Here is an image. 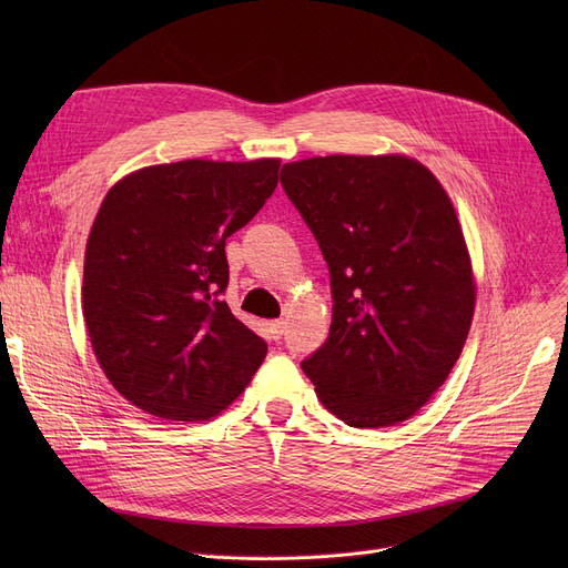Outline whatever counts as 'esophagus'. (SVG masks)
Masks as SVG:
<instances>
[{
  "label": "esophagus",
  "instance_id": "34e87169",
  "mask_svg": "<svg viewBox=\"0 0 568 568\" xmlns=\"http://www.w3.org/2000/svg\"><path fill=\"white\" fill-rule=\"evenodd\" d=\"M283 332H285V322L283 320H274V322H268V334H272V338H281L283 336Z\"/></svg>",
  "mask_w": 568,
  "mask_h": 568
}]
</instances>
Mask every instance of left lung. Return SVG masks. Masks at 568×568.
Returning <instances> with one entry per match:
<instances>
[{
	"label": "left lung",
	"mask_w": 568,
	"mask_h": 568,
	"mask_svg": "<svg viewBox=\"0 0 568 568\" xmlns=\"http://www.w3.org/2000/svg\"><path fill=\"white\" fill-rule=\"evenodd\" d=\"M281 184L332 276V329L304 373L347 426L409 419L449 377L474 315L471 264L449 195L405 156L287 163Z\"/></svg>",
	"instance_id": "1"
}]
</instances>
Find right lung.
I'll return each instance as SVG.
<instances>
[{
    "mask_svg": "<svg viewBox=\"0 0 568 568\" xmlns=\"http://www.w3.org/2000/svg\"><path fill=\"white\" fill-rule=\"evenodd\" d=\"M278 168L179 161L105 195L84 253L82 313L110 384L146 414L212 419L264 362L266 343L223 302L225 239L272 197Z\"/></svg>",
    "mask_w": 568,
    "mask_h": 568,
    "instance_id": "1",
    "label": "right lung"
}]
</instances>
